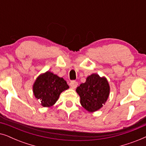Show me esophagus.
<instances>
[{"mask_svg":"<svg viewBox=\"0 0 146 146\" xmlns=\"http://www.w3.org/2000/svg\"><path fill=\"white\" fill-rule=\"evenodd\" d=\"M78 84L77 82H76L74 80L71 81L70 82V87L72 89H75L78 86Z\"/></svg>","mask_w":146,"mask_h":146,"instance_id":"esophagus-1","label":"esophagus"}]
</instances>
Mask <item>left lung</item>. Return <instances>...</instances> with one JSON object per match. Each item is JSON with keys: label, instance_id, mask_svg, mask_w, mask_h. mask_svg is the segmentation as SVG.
Returning a JSON list of instances; mask_svg holds the SVG:
<instances>
[{"label": "left lung", "instance_id": "1", "mask_svg": "<svg viewBox=\"0 0 146 146\" xmlns=\"http://www.w3.org/2000/svg\"><path fill=\"white\" fill-rule=\"evenodd\" d=\"M80 98V104L89 112H94L102 108L110 95V87L105 76L92 74L76 90Z\"/></svg>", "mask_w": 146, "mask_h": 146}]
</instances>
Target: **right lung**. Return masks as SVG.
<instances>
[{
  "instance_id": "obj_1",
  "label": "right lung",
  "mask_w": 146,
  "mask_h": 146,
  "mask_svg": "<svg viewBox=\"0 0 146 146\" xmlns=\"http://www.w3.org/2000/svg\"><path fill=\"white\" fill-rule=\"evenodd\" d=\"M68 88L66 81L50 71L40 74L33 86L35 98L39 100L42 106L46 108L55 104L60 94Z\"/></svg>"
}]
</instances>
